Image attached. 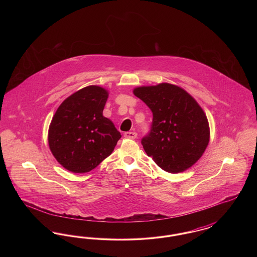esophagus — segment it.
<instances>
[{
    "mask_svg": "<svg viewBox=\"0 0 257 257\" xmlns=\"http://www.w3.org/2000/svg\"><path fill=\"white\" fill-rule=\"evenodd\" d=\"M137 133L136 132H126V133H124V137L125 138H127V139H132V140H134L137 138Z\"/></svg>",
    "mask_w": 257,
    "mask_h": 257,
    "instance_id": "1",
    "label": "esophagus"
}]
</instances>
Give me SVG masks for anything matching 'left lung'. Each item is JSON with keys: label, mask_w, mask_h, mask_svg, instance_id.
<instances>
[{"label": "left lung", "mask_w": 257, "mask_h": 257, "mask_svg": "<svg viewBox=\"0 0 257 257\" xmlns=\"http://www.w3.org/2000/svg\"><path fill=\"white\" fill-rule=\"evenodd\" d=\"M133 93L153 113L150 133L142 140L147 155L170 173L194 166L210 140L207 116L196 99L169 83L138 86Z\"/></svg>", "instance_id": "obj_1"}]
</instances>
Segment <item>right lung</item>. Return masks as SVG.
Wrapping results in <instances>:
<instances>
[{"label": "right lung", "mask_w": 257, "mask_h": 257, "mask_svg": "<svg viewBox=\"0 0 257 257\" xmlns=\"http://www.w3.org/2000/svg\"><path fill=\"white\" fill-rule=\"evenodd\" d=\"M109 92L88 86L66 98L50 123L48 144L56 160L67 171L85 173L110 156L121 138L103 115Z\"/></svg>", "instance_id": "add662e5"}]
</instances>
